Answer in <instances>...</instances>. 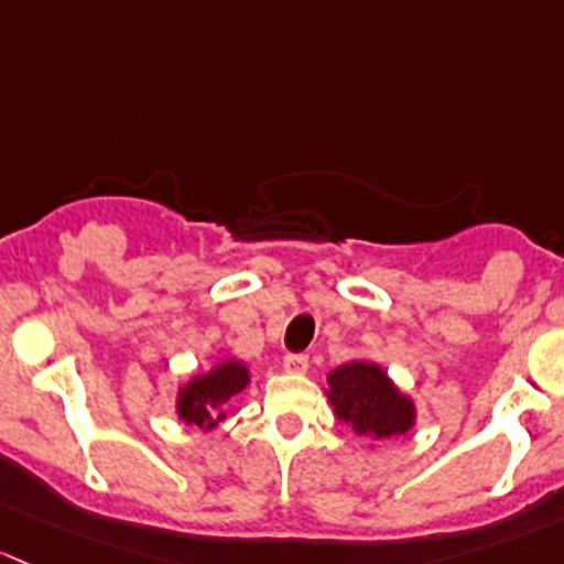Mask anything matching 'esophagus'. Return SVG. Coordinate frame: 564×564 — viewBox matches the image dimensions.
<instances>
[{
	"label": "esophagus",
	"mask_w": 564,
	"mask_h": 564,
	"mask_svg": "<svg viewBox=\"0 0 564 564\" xmlns=\"http://www.w3.org/2000/svg\"><path fill=\"white\" fill-rule=\"evenodd\" d=\"M306 369H310V358L306 356H301V352L284 356V371H290V375H306Z\"/></svg>",
	"instance_id": "esophagus-1"
}]
</instances>
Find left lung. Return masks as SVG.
<instances>
[{
  "mask_svg": "<svg viewBox=\"0 0 564 564\" xmlns=\"http://www.w3.org/2000/svg\"><path fill=\"white\" fill-rule=\"evenodd\" d=\"M330 410L358 437L391 440L408 434L417 423L415 399L397 386L391 375L375 361H347L328 371Z\"/></svg>",
  "mask_w": 564,
  "mask_h": 564,
  "instance_id": "8db88e82",
  "label": "left lung"
}]
</instances>
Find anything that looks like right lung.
<instances>
[{"label":"right lung","instance_id":"1","mask_svg":"<svg viewBox=\"0 0 564 564\" xmlns=\"http://www.w3.org/2000/svg\"><path fill=\"white\" fill-rule=\"evenodd\" d=\"M249 380H252L249 364L236 356L219 358L208 371H195L193 377L178 382L176 393H173V412L184 426L214 432L230 415V399L239 397Z\"/></svg>","mask_w":564,"mask_h":564}]
</instances>
